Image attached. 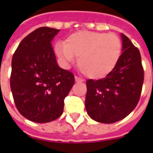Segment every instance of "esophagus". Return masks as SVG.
<instances>
[{
  "label": "esophagus",
  "mask_w": 153,
  "mask_h": 153,
  "mask_svg": "<svg viewBox=\"0 0 153 153\" xmlns=\"http://www.w3.org/2000/svg\"><path fill=\"white\" fill-rule=\"evenodd\" d=\"M74 79H75V82H76V83H82V82H83V80L81 78H79V77L78 76L74 77Z\"/></svg>",
  "instance_id": "esophagus-1"
}]
</instances>
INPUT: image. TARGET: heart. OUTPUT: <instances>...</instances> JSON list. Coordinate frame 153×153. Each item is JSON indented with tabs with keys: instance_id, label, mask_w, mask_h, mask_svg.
<instances>
[{
	"instance_id": "heart-1",
	"label": "heart",
	"mask_w": 153,
	"mask_h": 153,
	"mask_svg": "<svg viewBox=\"0 0 153 153\" xmlns=\"http://www.w3.org/2000/svg\"><path fill=\"white\" fill-rule=\"evenodd\" d=\"M56 52L64 65L78 57L80 70L92 79H102L112 72L122 52V42L115 33L79 31L70 35L66 42H58Z\"/></svg>"
}]
</instances>
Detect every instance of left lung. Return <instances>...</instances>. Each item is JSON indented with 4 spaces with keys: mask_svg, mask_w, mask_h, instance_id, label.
I'll use <instances>...</instances> for the list:
<instances>
[{
    "mask_svg": "<svg viewBox=\"0 0 153 153\" xmlns=\"http://www.w3.org/2000/svg\"><path fill=\"white\" fill-rule=\"evenodd\" d=\"M120 36L122 54L114 70L103 79L86 82L87 112L104 124L121 120L134 111L143 83L140 52L125 35Z\"/></svg>",
    "mask_w": 153,
    "mask_h": 153,
    "instance_id": "obj_1",
    "label": "left lung"
}]
</instances>
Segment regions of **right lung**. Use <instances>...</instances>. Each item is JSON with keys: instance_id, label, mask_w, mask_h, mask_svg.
Masks as SVG:
<instances>
[{"instance_id": "add662e5", "label": "right lung", "mask_w": 153, "mask_h": 153, "mask_svg": "<svg viewBox=\"0 0 153 153\" xmlns=\"http://www.w3.org/2000/svg\"><path fill=\"white\" fill-rule=\"evenodd\" d=\"M59 29L42 27L25 37L11 62L10 88L24 117L36 123L59 118L64 99L74 83V74L57 64L51 42Z\"/></svg>"}]
</instances>
